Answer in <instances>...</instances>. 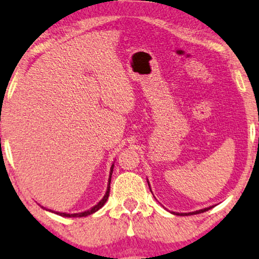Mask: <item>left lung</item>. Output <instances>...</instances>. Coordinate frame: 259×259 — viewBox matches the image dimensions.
I'll list each match as a JSON object with an SVG mask.
<instances>
[{"mask_svg":"<svg viewBox=\"0 0 259 259\" xmlns=\"http://www.w3.org/2000/svg\"><path fill=\"white\" fill-rule=\"evenodd\" d=\"M212 207H207V208H204V209H199V211H195V212H191V213H175V214L178 215H193V214H199V213H204L206 211H208V209H211Z\"/></svg>","mask_w":259,"mask_h":259,"instance_id":"8db88e82","label":"left lung"}]
</instances>
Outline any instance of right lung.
<instances>
[{
	"label": "right lung",
	"instance_id": "obj_1",
	"mask_svg": "<svg viewBox=\"0 0 259 259\" xmlns=\"http://www.w3.org/2000/svg\"><path fill=\"white\" fill-rule=\"evenodd\" d=\"M112 170H113V164L111 165V171H110V178H109V185H108V189H106V193H105L104 198H103L101 201H99L96 206H94V207H92L91 209H89V211H85V212H82V213H73V214H68V213H60V212H55V213H57V214H59V215H63V217H70V218H79V217H86V215L92 214V213H95L96 211H98L99 208H102L103 205H104L105 202H106V200H108L109 194H110V182H111Z\"/></svg>",
	"mask_w": 259,
	"mask_h": 259
}]
</instances>
